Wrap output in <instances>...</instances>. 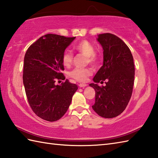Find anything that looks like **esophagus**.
Instances as JSON below:
<instances>
[{
	"instance_id": "esophagus-1",
	"label": "esophagus",
	"mask_w": 158,
	"mask_h": 158,
	"mask_svg": "<svg viewBox=\"0 0 158 158\" xmlns=\"http://www.w3.org/2000/svg\"><path fill=\"white\" fill-rule=\"evenodd\" d=\"M87 85V84H84V83H79V88H84V87H86Z\"/></svg>"
}]
</instances>
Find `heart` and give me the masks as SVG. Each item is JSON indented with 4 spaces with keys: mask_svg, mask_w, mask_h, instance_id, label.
Instances as JSON below:
<instances>
[{
    "mask_svg": "<svg viewBox=\"0 0 158 158\" xmlns=\"http://www.w3.org/2000/svg\"><path fill=\"white\" fill-rule=\"evenodd\" d=\"M74 49L81 54L86 56L85 62L96 65L98 62L99 56L95 52V48L91 43L87 40H83L74 47ZM73 61V55L69 51H65L62 55V62L65 67H70ZM92 74L89 68L75 69L69 73L70 77L77 81L85 82L88 77Z\"/></svg>",
    "mask_w": 158,
    "mask_h": 158,
    "instance_id": "b5f03b06",
    "label": "heart"
}]
</instances>
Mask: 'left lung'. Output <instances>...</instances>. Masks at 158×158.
<instances>
[{"instance_id":"left-lung-1","label":"left lung","mask_w":158,"mask_h":158,"mask_svg":"<svg viewBox=\"0 0 158 158\" xmlns=\"http://www.w3.org/2000/svg\"><path fill=\"white\" fill-rule=\"evenodd\" d=\"M97 41L103 49V65L89 85L95 89L94 110L105 118H113L122 113L132 96L135 64L128 47L122 39L110 33L98 35ZM106 80L105 86L98 85Z\"/></svg>"}]
</instances>
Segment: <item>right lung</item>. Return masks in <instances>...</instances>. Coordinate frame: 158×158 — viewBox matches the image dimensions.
Returning <instances> with one entry per match:
<instances>
[{"instance_id": "add662e5", "label": "right lung", "mask_w": 158, "mask_h": 158, "mask_svg": "<svg viewBox=\"0 0 158 158\" xmlns=\"http://www.w3.org/2000/svg\"><path fill=\"white\" fill-rule=\"evenodd\" d=\"M75 37L48 34L29 47L23 60V83L30 106L36 115L48 122H55L64 115L78 89L64 80L62 62L65 49Z\"/></svg>"}]
</instances>
